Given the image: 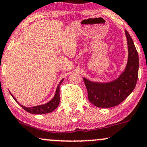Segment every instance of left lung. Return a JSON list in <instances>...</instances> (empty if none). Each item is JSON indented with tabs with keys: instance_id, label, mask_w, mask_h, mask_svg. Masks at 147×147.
I'll return each instance as SVG.
<instances>
[{
	"instance_id": "obj_1",
	"label": "left lung",
	"mask_w": 147,
	"mask_h": 147,
	"mask_svg": "<svg viewBox=\"0 0 147 147\" xmlns=\"http://www.w3.org/2000/svg\"><path fill=\"white\" fill-rule=\"evenodd\" d=\"M128 45V61L123 72L115 80L107 82L83 80L88 91V98L98 107L109 108L118 105L133 92L137 84L139 70V56L135 45L125 30Z\"/></svg>"
}]
</instances>
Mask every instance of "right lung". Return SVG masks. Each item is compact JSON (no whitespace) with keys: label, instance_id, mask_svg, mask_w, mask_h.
I'll list each match as a JSON object with an SVG mask.
<instances>
[{"label":"right lung","instance_id":"1","mask_svg":"<svg viewBox=\"0 0 147 147\" xmlns=\"http://www.w3.org/2000/svg\"><path fill=\"white\" fill-rule=\"evenodd\" d=\"M63 80L64 79H63V80L60 82V83L59 84V85H58L57 88H56V90L55 95H54V96L53 97L52 99H51V100H49L48 102L45 103V104H43V105H40L33 106V107H25V106L21 105L20 103L17 100V99H16L15 97H14L12 93H10V94L11 96H12V98L14 99V100L18 103L21 107H23L26 112L31 113V114H47V113L53 112V111H54V109H56L58 106H59V102H60V92H59V91H60V86L61 84H62V82H63Z\"/></svg>","mask_w":147,"mask_h":147}]
</instances>
